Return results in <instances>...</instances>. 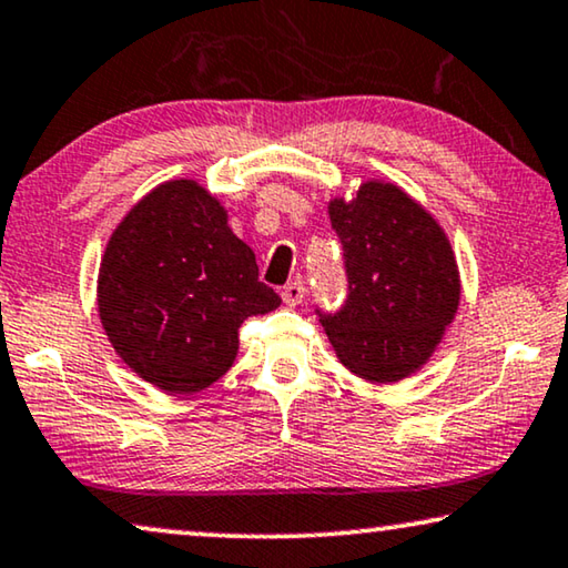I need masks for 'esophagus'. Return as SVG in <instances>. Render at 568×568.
Segmentation results:
<instances>
[{"instance_id":"34e87169","label":"esophagus","mask_w":568,"mask_h":568,"mask_svg":"<svg viewBox=\"0 0 568 568\" xmlns=\"http://www.w3.org/2000/svg\"><path fill=\"white\" fill-rule=\"evenodd\" d=\"M303 298H306V285H303L301 281H293L283 287L285 306H298V303H303Z\"/></svg>"}]
</instances>
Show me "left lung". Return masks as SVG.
<instances>
[{
    "label": "left lung",
    "instance_id": "1",
    "mask_svg": "<svg viewBox=\"0 0 568 568\" xmlns=\"http://www.w3.org/2000/svg\"><path fill=\"white\" fill-rule=\"evenodd\" d=\"M349 281L339 314H322L339 363L388 386L417 373L460 306V273L445 229L409 193L365 180L329 201Z\"/></svg>",
    "mask_w": 568,
    "mask_h": 568
}]
</instances>
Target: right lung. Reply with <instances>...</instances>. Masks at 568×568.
Listing matches in <instances>:
<instances>
[{
	"instance_id": "add662e5",
	"label": "right lung",
	"mask_w": 568,
	"mask_h": 568,
	"mask_svg": "<svg viewBox=\"0 0 568 568\" xmlns=\"http://www.w3.org/2000/svg\"><path fill=\"white\" fill-rule=\"evenodd\" d=\"M197 180H166L123 215L98 273V314L131 371L166 394H195L236 361L244 318L281 295Z\"/></svg>"
}]
</instances>
